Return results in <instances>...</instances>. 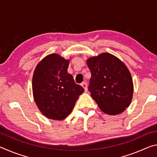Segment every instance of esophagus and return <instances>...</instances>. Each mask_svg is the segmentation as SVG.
I'll list each match as a JSON object with an SVG mask.
<instances>
[{"label":"esophagus","mask_w":157,"mask_h":157,"mask_svg":"<svg viewBox=\"0 0 157 157\" xmlns=\"http://www.w3.org/2000/svg\"><path fill=\"white\" fill-rule=\"evenodd\" d=\"M81 86L83 87L85 91H86V90H87V84L86 83V82H82V83L81 84Z\"/></svg>","instance_id":"obj_1"}]
</instances>
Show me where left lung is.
<instances>
[{"instance_id": "obj_1", "label": "left lung", "mask_w": 157, "mask_h": 157, "mask_svg": "<svg viewBox=\"0 0 157 157\" xmlns=\"http://www.w3.org/2000/svg\"><path fill=\"white\" fill-rule=\"evenodd\" d=\"M91 73L89 90L103 112L117 115L126 109L132 102L134 85L125 64L108 52L86 61Z\"/></svg>"}]
</instances>
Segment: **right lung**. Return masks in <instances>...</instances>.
Wrapping results in <instances>:
<instances>
[{
	"label": "right lung",
	"mask_w": 157,
	"mask_h": 157,
	"mask_svg": "<svg viewBox=\"0 0 157 157\" xmlns=\"http://www.w3.org/2000/svg\"><path fill=\"white\" fill-rule=\"evenodd\" d=\"M68 59L57 54L45 57L34 71L33 92L36 105L43 115L62 121L72 111L83 87L75 84L68 73Z\"/></svg>",
	"instance_id": "obj_1"
}]
</instances>
